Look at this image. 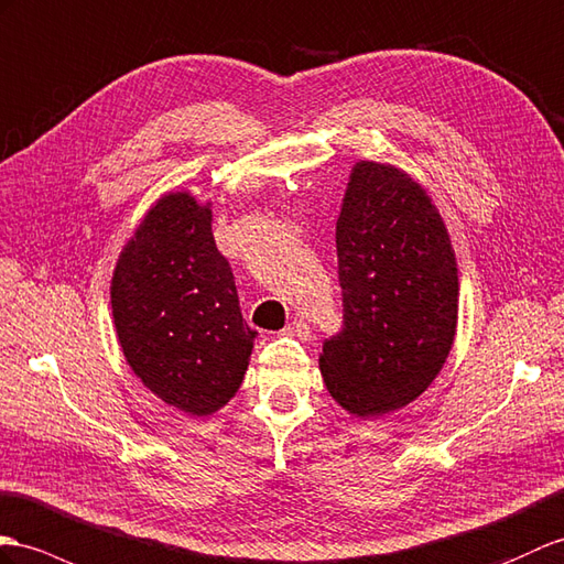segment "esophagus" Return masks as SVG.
Wrapping results in <instances>:
<instances>
[{
	"label": "esophagus",
	"instance_id": "34e87169",
	"mask_svg": "<svg viewBox=\"0 0 564 564\" xmlns=\"http://www.w3.org/2000/svg\"><path fill=\"white\" fill-rule=\"evenodd\" d=\"M282 335H290V337H299V339H308V335H311V327L304 323V321H292L290 325H286L284 329H282Z\"/></svg>",
	"mask_w": 564,
	"mask_h": 564
}]
</instances>
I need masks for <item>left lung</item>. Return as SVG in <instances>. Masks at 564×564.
I'll return each mask as SVG.
<instances>
[{
	"mask_svg": "<svg viewBox=\"0 0 564 564\" xmlns=\"http://www.w3.org/2000/svg\"><path fill=\"white\" fill-rule=\"evenodd\" d=\"M345 323L325 339L333 400L361 419L402 409L431 386L457 333L459 280L429 194L392 164H354L337 219Z\"/></svg>",
	"mask_w": 564,
	"mask_h": 564,
	"instance_id": "obj_1",
	"label": "left lung"
}]
</instances>
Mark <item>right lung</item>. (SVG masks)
Listing matches in <instances>:
<instances>
[{
	"label": "right lung",
	"instance_id": "obj_1",
	"mask_svg": "<svg viewBox=\"0 0 564 564\" xmlns=\"http://www.w3.org/2000/svg\"><path fill=\"white\" fill-rule=\"evenodd\" d=\"M210 223V203L186 191L162 196L123 246L109 290L131 370L191 416L237 394L256 339Z\"/></svg>",
	"mask_w": 564,
	"mask_h": 564
}]
</instances>
